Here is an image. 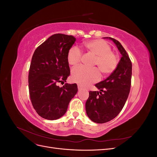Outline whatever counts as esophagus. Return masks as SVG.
I'll list each match as a JSON object with an SVG mask.
<instances>
[{
	"label": "esophagus",
	"instance_id": "1",
	"mask_svg": "<svg viewBox=\"0 0 157 157\" xmlns=\"http://www.w3.org/2000/svg\"><path fill=\"white\" fill-rule=\"evenodd\" d=\"M78 89L79 90H80L82 89V87L81 86H80V85H78Z\"/></svg>",
	"mask_w": 157,
	"mask_h": 157
}]
</instances>
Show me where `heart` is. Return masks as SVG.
I'll return each instance as SVG.
<instances>
[{"label":"heart","instance_id":"heart-1","mask_svg":"<svg viewBox=\"0 0 157 157\" xmlns=\"http://www.w3.org/2000/svg\"><path fill=\"white\" fill-rule=\"evenodd\" d=\"M84 47L88 52L96 56L95 64L104 74L113 72L117 68L118 59L117 56L113 52L111 46L103 40H92L85 42ZM82 53L77 47L73 46L68 50L67 59L69 65H77L80 61ZM101 75L97 67L89 68L79 66L72 71V79L82 86H87L100 79Z\"/></svg>","mask_w":157,"mask_h":157}]
</instances>
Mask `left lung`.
<instances>
[{"label": "left lung", "mask_w": 157, "mask_h": 157, "mask_svg": "<svg viewBox=\"0 0 157 157\" xmlns=\"http://www.w3.org/2000/svg\"><path fill=\"white\" fill-rule=\"evenodd\" d=\"M122 56L115 70L105 79L96 84L99 91H90L86 102V111L92 121L102 124L115 118L124 107L130 93L132 65L127 52L118 40L111 37Z\"/></svg>", "instance_id": "left-lung-1"}]
</instances>
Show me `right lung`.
Wrapping results in <instances>:
<instances>
[{
    "label": "right lung",
    "mask_w": 157,
    "mask_h": 157,
    "mask_svg": "<svg viewBox=\"0 0 157 157\" xmlns=\"http://www.w3.org/2000/svg\"><path fill=\"white\" fill-rule=\"evenodd\" d=\"M76 39L55 34L35 50L29 73V90L32 105L38 115L56 120L65 115L70 101L78 92L77 84L65 83L70 75L67 52Z\"/></svg>",
    "instance_id": "add662e5"
}]
</instances>
